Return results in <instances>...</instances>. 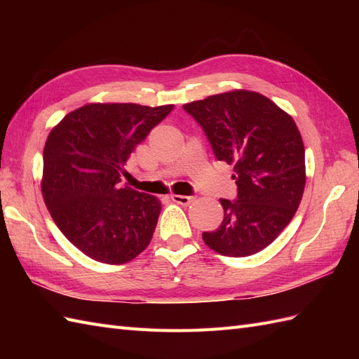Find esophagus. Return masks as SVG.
<instances>
[{"label":"esophagus","instance_id":"obj_1","mask_svg":"<svg viewBox=\"0 0 359 359\" xmlns=\"http://www.w3.org/2000/svg\"><path fill=\"white\" fill-rule=\"evenodd\" d=\"M171 201L179 203V205H184V207H187V205L191 203L194 201V196H180V194H172L171 196Z\"/></svg>","mask_w":359,"mask_h":359}]
</instances>
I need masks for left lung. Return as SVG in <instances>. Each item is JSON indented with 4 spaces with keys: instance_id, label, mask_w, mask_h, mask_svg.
<instances>
[{
    "instance_id": "obj_1",
    "label": "left lung",
    "mask_w": 359,
    "mask_h": 359,
    "mask_svg": "<svg viewBox=\"0 0 359 359\" xmlns=\"http://www.w3.org/2000/svg\"><path fill=\"white\" fill-rule=\"evenodd\" d=\"M217 160L234 165L236 201L220 199L224 220L202 234L216 253L245 257L290 224L306 188V151L294 120L265 95L238 89L184 104Z\"/></svg>"
}]
</instances>
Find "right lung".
<instances>
[{
    "label": "right lung",
    "mask_w": 359,
    "mask_h": 359,
    "mask_svg": "<svg viewBox=\"0 0 359 359\" xmlns=\"http://www.w3.org/2000/svg\"><path fill=\"white\" fill-rule=\"evenodd\" d=\"M172 104L90 103L49 133L43 151L41 193L67 241L94 261L126 264L149 245L162 203L120 188L123 166Z\"/></svg>",
    "instance_id": "1"
}]
</instances>
